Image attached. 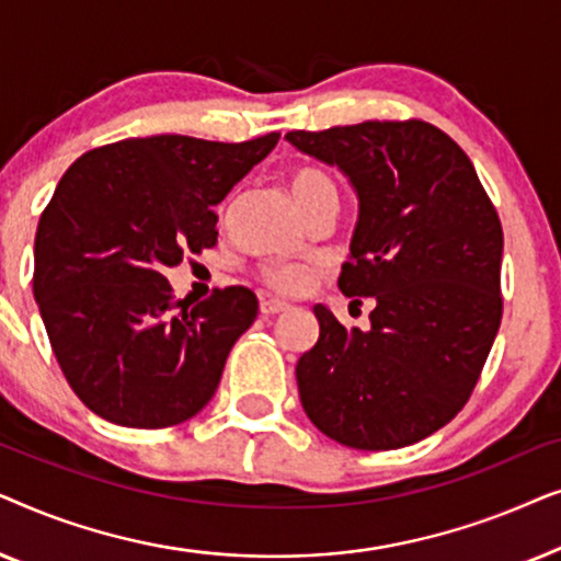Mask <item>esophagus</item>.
<instances>
[{
    "instance_id": "obj_1",
    "label": "esophagus",
    "mask_w": 561,
    "mask_h": 561,
    "mask_svg": "<svg viewBox=\"0 0 561 561\" xmlns=\"http://www.w3.org/2000/svg\"><path fill=\"white\" fill-rule=\"evenodd\" d=\"M283 311H288L286 301H278V298H263V301H260V313H263V317H275V313Z\"/></svg>"
}]
</instances>
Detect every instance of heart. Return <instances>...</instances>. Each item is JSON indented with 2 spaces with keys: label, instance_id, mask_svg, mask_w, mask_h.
<instances>
[{
  "label": "heart",
  "instance_id": "heart-1",
  "mask_svg": "<svg viewBox=\"0 0 561 561\" xmlns=\"http://www.w3.org/2000/svg\"><path fill=\"white\" fill-rule=\"evenodd\" d=\"M288 186L294 194L298 209L306 211L311 204L321 202V198H336V186L329 175L317 165H296L288 173ZM260 283L267 288L278 290V294L298 296L313 283V273L306 271L301 265H260L257 267Z\"/></svg>",
  "mask_w": 561,
  "mask_h": 561
}]
</instances>
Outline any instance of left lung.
Here are the masks:
<instances>
[{"mask_svg": "<svg viewBox=\"0 0 561 561\" xmlns=\"http://www.w3.org/2000/svg\"><path fill=\"white\" fill-rule=\"evenodd\" d=\"M355 183L359 221L336 286L373 296L370 329L317 306L296 365L306 416L355 449H398L449 424L478 386L503 319V227L467 152L424 119L290 129Z\"/></svg>", "mask_w": 561, "mask_h": 561, "instance_id": "left-lung-1", "label": "left lung"}]
</instances>
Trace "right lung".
<instances>
[{
    "mask_svg": "<svg viewBox=\"0 0 561 561\" xmlns=\"http://www.w3.org/2000/svg\"><path fill=\"white\" fill-rule=\"evenodd\" d=\"M278 140L129 137L58 181L37 221L33 294L68 386L96 416L165 428L211 401L257 298L229 286L175 301L163 271L217 244L214 206Z\"/></svg>",
    "mask_w": 561,
    "mask_h": 561,
    "instance_id": "right-lung-1",
    "label": "right lung"
}]
</instances>
